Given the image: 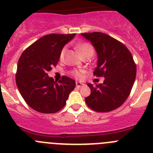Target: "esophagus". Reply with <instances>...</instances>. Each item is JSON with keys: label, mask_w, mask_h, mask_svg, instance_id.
<instances>
[{"label": "esophagus", "mask_w": 153, "mask_h": 153, "mask_svg": "<svg viewBox=\"0 0 153 153\" xmlns=\"http://www.w3.org/2000/svg\"><path fill=\"white\" fill-rule=\"evenodd\" d=\"M84 85H85L84 83H79V82H76V86L77 88H80V87H83Z\"/></svg>", "instance_id": "1"}]
</instances>
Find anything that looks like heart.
<instances>
[{
	"instance_id": "b5f03b06",
	"label": "heart",
	"mask_w": 153,
	"mask_h": 153,
	"mask_svg": "<svg viewBox=\"0 0 153 153\" xmlns=\"http://www.w3.org/2000/svg\"><path fill=\"white\" fill-rule=\"evenodd\" d=\"M76 49H77L78 52L79 53V54H80L82 56H85V55L86 54L93 55V52H94L93 46L90 45V44H88V43H82V44H79V45L76 47ZM66 51H67V48H66V47H63L60 54V60H63L65 53H66ZM71 74L74 76V77L76 78V79H80V78L83 77V71H81V70H74L71 71Z\"/></svg>"
}]
</instances>
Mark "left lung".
Masks as SVG:
<instances>
[{
    "label": "left lung",
    "mask_w": 153,
    "mask_h": 153,
    "mask_svg": "<svg viewBox=\"0 0 153 153\" xmlns=\"http://www.w3.org/2000/svg\"><path fill=\"white\" fill-rule=\"evenodd\" d=\"M81 35L91 42L97 53V67L93 74L103 76V83H88L91 93L86 103L96 112H109L120 107L129 97L136 75V66L127 47L112 36L100 33Z\"/></svg>",
    "instance_id": "1"
}]
</instances>
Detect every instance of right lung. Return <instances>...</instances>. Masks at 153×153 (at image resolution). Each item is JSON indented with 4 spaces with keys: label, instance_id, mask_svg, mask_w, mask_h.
I'll use <instances>...</instances> for the list:
<instances>
[{
    "label": "right lung",
    "instance_id": "1",
    "mask_svg": "<svg viewBox=\"0 0 153 153\" xmlns=\"http://www.w3.org/2000/svg\"><path fill=\"white\" fill-rule=\"evenodd\" d=\"M75 35H45L27 47L19 59L16 74L17 88L28 106L36 111L56 113L65 106L69 94L75 88L74 79L63 76L57 83L47 74L59 61L65 44Z\"/></svg>",
    "mask_w": 153,
    "mask_h": 153
}]
</instances>
